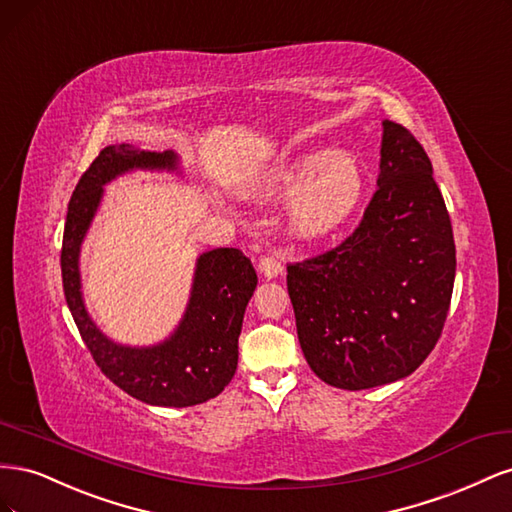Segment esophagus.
Here are the masks:
<instances>
[{
	"mask_svg": "<svg viewBox=\"0 0 512 512\" xmlns=\"http://www.w3.org/2000/svg\"><path fill=\"white\" fill-rule=\"evenodd\" d=\"M258 269L260 273L267 277V280H271V277H277L282 271H284V260L277 256V254H262L258 258Z\"/></svg>",
	"mask_w": 512,
	"mask_h": 512,
	"instance_id": "esophagus-1",
	"label": "esophagus"
}]
</instances>
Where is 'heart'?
Returning a JSON list of instances; mask_svg holds the SVG:
<instances>
[{"label":"heart","mask_w":512,"mask_h":512,"mask_svg":"<svg viewBox=\"0 0 512 512\" xmlns=\"http://www.w3.org/2000/svg\"><path fill=\"white\" fill-rule=\"evenodd\" d=\"M288 190H297L288 220L299 237H324L342 226L359 205L365 188L361 164L350 153L303 156L282 175Z\"/></svg>","instance_id":"obj_1"}]
</instances>
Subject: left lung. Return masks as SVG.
Masks as SVG:
<instances>
[{"mask_svg": "<svg viewBox=\"0 0 512 512\" xmlns=\"http://www.w3.org/2000/svg\"><path fill=\"white\" fill-rule=\"evenodd\" d=\"M431 170L414 134L386 119L378 190L359 226L331 250L288 265L307 365L337 389L410 376L442 335L457 262Z\"/></svg>", "mask_w": 512, "mask_h": 512, "instance_id": "8db88e82", "label": "left lung"}]
</instances>
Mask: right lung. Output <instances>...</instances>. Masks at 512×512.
Segmentation results:
<instances>
[{
	"label": "right lung",
	"mask_w": 512,
	"mask_h": 512,
	"mask_svg": "<svg viewBox=\"0 0 512 512\" xmlns=\"http://www.w3.org/2000/svg\"><path fill=\"white\" fill-rule=\"evenodd\" d=\"M175 168L173 151L151 153L130 145L106 147L89 164L72 192L61 243L66 301L87 350L102 374L121 391L151 406L188 408L218 397L237 371L245 305L256 288V271L237 247L200 256L190 307L177 333L156 348H123L96 329L81 299L79 247L98 209L102 185L123 170Z\"/></svg>",
	"instance_id": "add662e5"
}]
</instances>
